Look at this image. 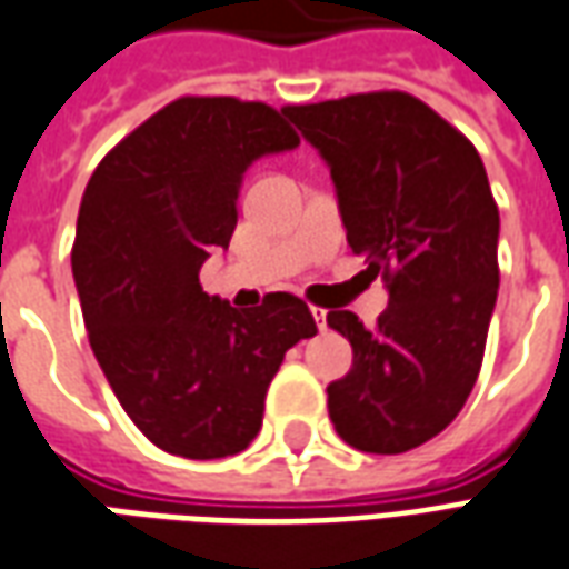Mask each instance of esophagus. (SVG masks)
<instances>
[{
	"label": "esophagus",
	"instance_id": "esophagus-1",
	"mask_svg": "<svg viewBox=\"0 0 569 569\" xmlns=\"http://www.w3.org/2000/svg\"><path fill=\"white\" fill-rule=\"evenodd\" d=\"M312 318H316L318 330H328V312L325 309H312Z\"/></svg>",
	"mask_w": 569,
	"mask_h": 569
}]
</instances>
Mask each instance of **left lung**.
I'll return each instance as SVG.
<instances>
[{
    "label": "left lung",
    "instance_id": "1",
    "mask_svg": "<svg viewBox=\"0 0 569 569\" xmlns=\"http://www.w3.org/2000/svg\"><path fill=\"white\" fill-rule=\"evenodd\" d=\"M330 168L346 241L382 278L389 306L352 342V370L328 386L330 422L365 453H405L457 417L485 358L499 291V211L481 156L401 91L284 107Z\"/></svg>",
    "mask_w": 569,
    "mask_h": 569
}]
</instances>
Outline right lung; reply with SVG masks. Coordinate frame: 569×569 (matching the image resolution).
Returning a JSON list of instances; mask_svg holds the SVG:
<instances>
[{
  "label": "right lung",
  "instance_id": "add662e5",
  "mask_svg": "<svg viewBox=\"0 0 569 569\" xmlns=\"http://www.w3.org/2000/svg\"><path fill=\"white\" fill-rule=\"evenodd\" d=\"M297 147L266 103L180 98L84 187L72 278L88 340L124 413L174 457L241 453L263 426L284 352L316 333L293 293L236 309L199 284L213 248H229L244 171Z\"/></svg>",
  "mask_w": 569,
  "mask_h": 569
}]
</instances>
